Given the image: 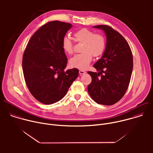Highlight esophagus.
<instances>
[{
	"label": "esophagus",
	"mask_w": 153,
	"mask_h": 153,
	"mask_svg": "<svg viewBox=\"0 0 153 153\" xmlns=\"http://www.w3.org/2000/svg\"><path fill=\"white\" fill-rule=\"evenodd\" d=\"M85 73H86V72L84 71H82V70H80V71H79V74H80V75L84 74H85Z\"/></svg>",
	"instance_id": "34e87169"
}]
</instances>
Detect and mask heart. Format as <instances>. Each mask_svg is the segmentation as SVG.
I'll return each mask as SVG.
<instances>
[{
    "instance_id": "b5f03b06",
    "label": "heart",
    "mask_w": 153,
    "mask_h": 153,
    "mask_svg": "<svg viewBox=\"0 0 153 153\" xmlns=\"http://www.w3.org/2000/svg\"><path fill=\"white\" fill-rule=\"evenodd\" d=\"M73 36L76 42L83 43L82 53L73 56L70 60V65L72 68L85 70L92 60V56L98 57L103 53L106 46L105 39L103 35L94 34L87 28L77 31ZM62 46L65 53L71 54L73 53V44L68 37L63 39Z\"/></svg>"
}]
</instances>
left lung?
Instances as JSON below:
<instances>
[{"label": "left lung", "instance_id": "8db88e82", "mask_svg": "<svg viewBox=\"0 0 153 153\" xmlns=\"http://www.w3.org/2000/svg\"><path fill=\"white\" fill-rule=\"evenodd\" d=\"M93 28L105 32L106 43L101 59L93 65L99 72H88L92 78L88 91L98 104L112 105L123 97L128 88L133 68V54L125 39L117 31L108 25Z\"/></svg>", "mask_w": 153, "mask_h": 153}]
</instances>
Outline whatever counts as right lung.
Masks as SVG:
<instances>
[{
	"label": "right lung",
	"mask_w": 153,
	"mask_h": 153,
	"mask_svg": "<svg viewBox=\"0 0 153 153\" xmlns=\"http://www.w3.org/2000/svg\"><path fill=\"white\" fill-rule=\"evenodd\" d=\"M71 27L63 22H49L33 35L24 51L22 68L27 86L43 104L61 100L79 75L77 68L64 71L68 60L62 43Z\"/></svg>",
	"instance_id": "obj_1"
}]
</instances>
